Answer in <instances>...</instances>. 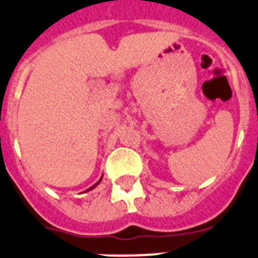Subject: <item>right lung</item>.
I'll return each mask as SVG.
<instances>
[{"label":"right lung","instance_id":"add662e5","mask_svg":"<svg viewBox=\"0 0 258 258\" xmlns=\"http://www.w3.org/2000/svg\"><path fill=\"white\" fill-rule=\"evenodd\" d=\"M101 181H102V177H101V178H99V181H98V182H97V183H94V185H93V186H92V187H89V189H88V190H85V191H84V192H86V191H89V190H92V189H94V187H96V186H97V185H98V183H99V182H101Z\"/></svg>","mask_w":258,"mask_h":258}]
</instances>
